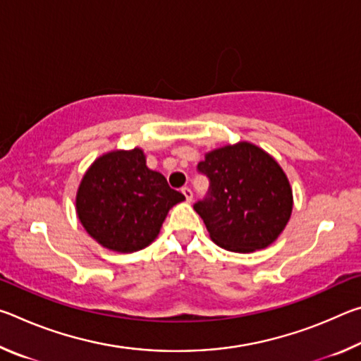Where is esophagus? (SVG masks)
Here are the masks:
<instances>
[{
	"instance_id": "34e87169",
	"label": "esophagus",
	"mask_w": 361,
	"mask_h": 361,
	"mask_svg": "<svg viewBox=\"0 0 361 361\" xmlns=\"http://www.w3.org/2000/svg\"><path fill=\"white\" fill-rule=\"evenodd\" d=\"M181 192H183V194H185V197H186V200H188V202H191V200H192V191H191V188H188V186H185V188H183V189H181Z\"/></svg>"
}]
</instances>
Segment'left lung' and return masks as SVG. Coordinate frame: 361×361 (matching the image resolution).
<instances>
[{
	"label": "left lung",
	"instance_id": "obj_1",
	"mask_svg": "<svg viewBox=\"0 0 361 361\" xmlns=\"http://www.w3.org/2000/svg\"><path fill=\"white\" fill-rule=\"evenodd\" d=\"M197 169L210 178V194L194 210L216 245L253 253L277 240L290 221L293 189L276 159L239 142L205 152Z\"/></svg>",
	"mask_w": 361,
	"mask_h": 361
}]
</instances>
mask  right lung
Segmentation results:
<instances>
[{
	"mask_svg": "<svg viewBox=\"0 0 361 361\" xmlns=\"http://www.w3.org/2000/svg\"><path fill=\"white\" fill-rule=\"evenodd\" d=\"M185 195L146 166L142 148L108 151L90 164L76 191V215L103 248L133 253L156 240Z\"/></svg>",
	"mask_w": 361,
	"mask_h": 361,
	"instance_id": "add662e5",
	"label": "right lung"
}]
</instances>
